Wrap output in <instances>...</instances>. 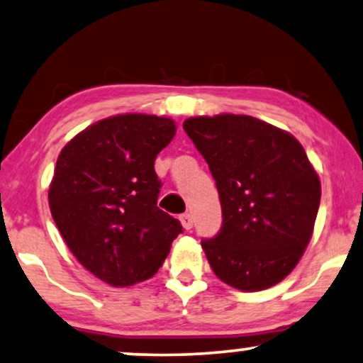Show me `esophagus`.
Wrapping results in <instances>:
<instances>
[{"mask_svg":"<svg viewBox=\"0 0 363 363\" xmlns=\"http://www.w3.org/2000/svg\"><path fill=\"white\" fill-rule=\"evenodd\" d=\"M179 219H181V224H182V227H184L186 230L192 229V225H194V220H192V214H189V212L182 214L181 217H179Z\"/></svg>","mask_w":363,"mask_h":363,"instance_id":"34e87169","label":"esophagus"}]
</instances>
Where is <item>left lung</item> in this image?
<instances>
[{
	"mask_svg": "<svg viewBox=\"0 0 363 363\" xmlns=\"http://www.w3.org/2000/svg\"><path fill=\"white\" fill-rule=\"evenodd\" d=\"M214 177L222 227L202 240L227 286L264 291L292 272L311 242L320 181L292 134L245 114L189 118L182 124Z\"/></svg>",
	"mask_w": 363,
	"mask_h": 363,
	"instance_id": "left-lung-1",
	"label": "left lung"
}]
</instances>
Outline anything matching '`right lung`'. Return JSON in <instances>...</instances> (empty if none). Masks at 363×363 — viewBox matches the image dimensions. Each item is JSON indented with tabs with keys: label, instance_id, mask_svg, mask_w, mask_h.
Listing matches in <instances>:
<instances>
[{
	"label": "right lung",
	"instance_id": "right-lung-1",
	"mask_svg": "<svg viewBox=\"0 0 363 363\" xmlns=\"http://www.w3.org/2000/svg\"><path fill=\"white\" fill-rule=\"evenodd\" d=\"M176 123L151 114L98 121L71 139L57 157L48 199L72 255L113 287L157 272L177 219L157 207V154L172 141Z\"/></svg>",
	"mask_w": 363,
	"mask_h": 363
}]
</instances>
